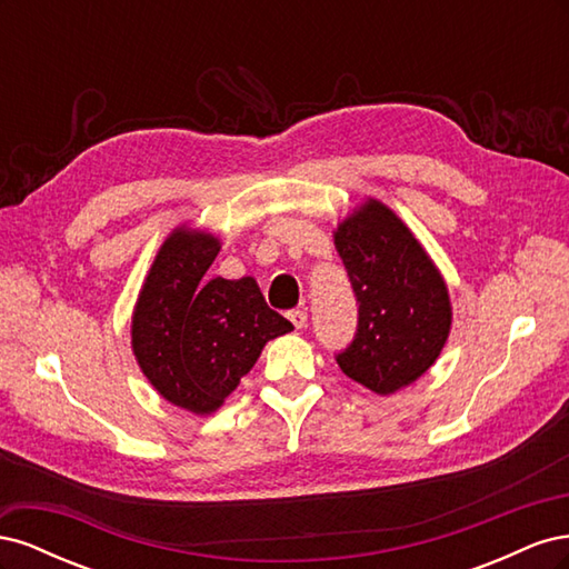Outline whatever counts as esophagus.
<instances>
[{
  "label": "esophagus",
  "mask_w": 569,
  "mask_h": 569,
  "mask_svg": "<svg viewBox=\"0 0 569 569\" xmlns=\"http://www.w3.org/2000/svg\"><path fill=\"white\" fill-rule=\"evenodd\" d=\"M289 320H291V325L297 327V330H301V327H306L308 325V313L306 311H289Z\"/></svg>",
  "instance_id": "34e87169"
}]
</instances>
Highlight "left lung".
<instances>
[{"instance_id": "8db88e82", "label": "left lung", "mask_w": 569, "mask_h": 569, "mask_svg": "<svg viewBox=\"0 0 569 569\" xmlns=\"http://www.w3.org/2000/svg\"><path fill=\"white\" fill-rule=\"evenodd\" d=\"M358 299V332L337 356L341 372L389 396L435 366L453 308L439 268L387 203L366 199L335 230Z\"/></svg>"}]
</instances>
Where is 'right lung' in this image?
I'll use <instances>...</instances> for the list:
<instances>
[{
    "mask_svg": "<svg viewBox=\"0 0 569 569\" xmlns=\"http://www.w3.org/2000/svg\"><path fill=\"white\" fill-rule=\"evenodd\" d=\"M220 239L180 226L166 237L132 311V353L168 403L216 412L263 347L295 330L266 303L253 278L203 280Z\"/></svg>",
    "mask_w": 569,
    "mask_h": 569,
    "instance_id": "right-lung-1",
    "label": "right lung"
}]
</instances>
